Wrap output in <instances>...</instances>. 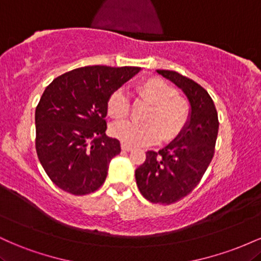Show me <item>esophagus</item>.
Listing matches in <instances>:
<instances>
[{
	"instance_id": "obj_1",
	"label": "esophagus",
	"mask_w": 261,
	"mask_h": 261,
	"mask_svg": "<svg viewBox=\"0 0 261 261\" xmlns=\"http://www.w3.org/2000/svg\"><path fill=\"white\" fill-rule=\"evenodd\" d=\"M121 148H122V151H127V152L133 151V147H131V146H128V145H125V143H122Z\"/></svg>"
}]
</instances>
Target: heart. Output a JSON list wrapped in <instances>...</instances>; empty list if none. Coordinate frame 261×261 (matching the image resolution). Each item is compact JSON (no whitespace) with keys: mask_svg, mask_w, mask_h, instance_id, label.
<instances>
[{"mask_svg":"<svg viewBox=\"0 0 261 261\" xmlns=\"http://www.w3.org/2000/svg\"><path fill=\"white\" fill-rule=\"evenodd\" d=\"M140 99L149 107L143 115L142 124L120 122L114 125V137L128 146H145L175 139L184 130L190 118V106L184 97L178 94L175 87L160 77H148L136 86ZM107 112L114 120H124L128 115V101L121 91L110 94Z\"/></svg>","mask_w":261,"mask_h":261,"instance_id":"heart-1","label":"heart"}]
</instances>
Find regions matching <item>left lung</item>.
Masks as SVG:
<instances>
[{"label": "left lung", "mask_w": 261, "mask_h": 261, "mask_svg": "<svg viewBox=\"0 0 261 261\" xmlns=\"http://www.w3.org/2000/svg\"><path fill=\"white\" fill-rule=\"evenodd\" d=\"M157 72L185 93L191 107L190 118L168 146L158 152H146V161L135 176L145 199L170 205L188 196L201 180L214 158L220 122L214 100L199 83L175 71Z\"/></svg>", "instance_id": "8db88e82"}]
</instances>
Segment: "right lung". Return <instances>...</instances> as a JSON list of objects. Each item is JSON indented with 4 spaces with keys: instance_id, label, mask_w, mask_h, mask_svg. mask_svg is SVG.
<instances>
[{
    "instance_id": "right-lung-1",
    "label": "right lung",
    "mask_w": 261,
    "mask_h": 261,
    "mask_svg": "<svg viewBox=\"0 0 261 261\" xmlns=\"http://www.w3.org/2000/svg\"><path fill=\"white\" fill-rule=\"evenodd\" d=\"M140 67L86 66L45 88L35 109V149L47 176L73 195H87L106 181L119 140L108 137L107 101Z\"/></svg>"
}]
</instances>
